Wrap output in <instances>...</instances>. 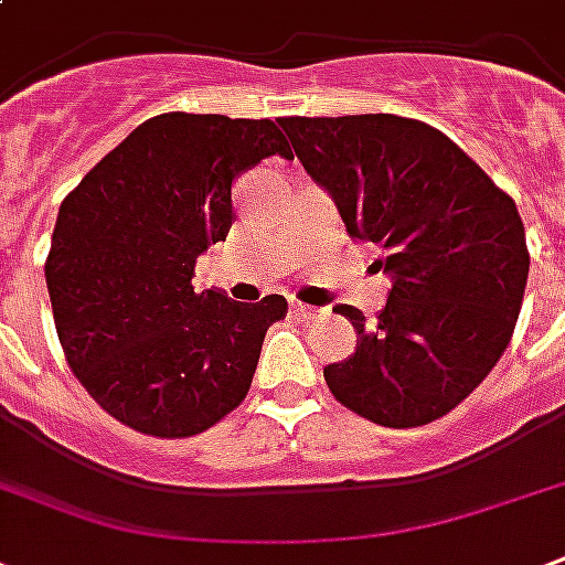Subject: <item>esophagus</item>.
I'll return each instance as SVG.
<instances>
[{
    "mask_svg": "<svg viewBox=\"0 0 565 565\" xmlns=\"http://www.w3.org/2000/svg\"><path fill=\"white\" fill-rule=\"evenodd\" d=\"M290 308H292V313H296V317H299V319H313V317H317V313H322V310H319V308H310V305H301V301H292Z\"/></svg>",
    "mask_w": 565,
    "mask_h": 565,
    "instance_id": "esophagus-1",
    "label": "esophagus"
}]
</instances>
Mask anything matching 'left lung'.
Wrapping results in <instances>:
<instances>
[{"label":"left lung","mask_w":565,"mask_h":565,"mask_svg":"<svg viewBox=\"0 0 565 565\" xmlns=\"http://www.w3.org/2000/svg\"><path fill=\"white\" fill-rule=\"evenodd\" d=\"M292 152L334 199L352 239L381 248L390 296L375 319L340 305L354 354L326 381L384 428L446 416L499 363L527 281L516 202L443 131L393 114L281 119Z\"/></svg>","instance_id":"8db88e82"}]
</instances>
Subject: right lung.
I'll return each mask as SVG.
<instances>
[{
	"label": "right lung",
	"instance_id": "1",
	"mask_svg": "<svg viewBox=\"0 0 565 565\" xmlns=\"http://www.w3.org/2000/svg\"><path fill=\"white\" fill-rule=\"evenodd\" d=\"M290 143L273 119L161 114L102 158L57 211L46 287L66 363L128 428L202 434L246 398L284 296L195 290V257L228 237L231 188Z\"/></svg>",
	"mask_w": 565,
	"mask_h": 565
}]
</instances>
